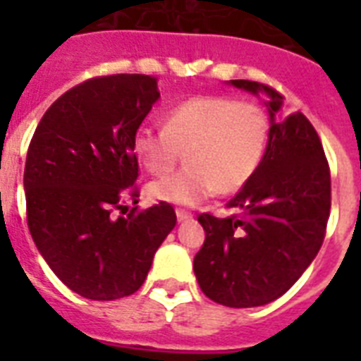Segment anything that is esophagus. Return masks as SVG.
Here are the masks:
<instances>
[{"instance_id": "esophagus-1", "label": "esophagus", "mask_w": 361, "mask_h": 361, "mask_svg": "<svg viewBox=\"0 0 361 361\" xmlns=\"http://www.w3.org/2000/svg\"><path fill=\"white\" fill-rule=\"evenodd\" d=\"M176 217H178V221H187V219H191L192 214L183 208H176Z\"/></svg>"}]
</instances>
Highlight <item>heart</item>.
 Returning a JSON list of instances; mask_svg holds the SVG:
<instances>
[{
  "mask_svg": "<svg viewBox=\"0 0 361 361\" xmlns=\"http://www.w3.org/2000/svg\"><path fill=\"white\" fill-rule=\"evenodd\" d=\"M269 116L260 104L228 95H197L166 112L164 127L140 125L133 153L149 174L174 170L185 152L187 169L149 183L155 200L192 206L217 191L238 192L266 155Z\"/></svg>",
  "mask_w": 361,
  "mask_h": 361,
  "instance_id": "1",
  "label": "heart"
}]
</instances>
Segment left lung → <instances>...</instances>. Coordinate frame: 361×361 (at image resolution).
Listing matches in <instances>:
<instances>
[{"mask_svg": "<svg viewBox=\"0 0 361 361\" xmlns=\"http://www.w3.org/2000/svg\"><path fill=\"white\" fill-rule=\"evenodd\" d=\"M269 97V140L260 169L219 219L200 214L206 240L195 255L202 292L226 307H257L290 288L317 257L331 208L330 164L311 121L302 114L274 121L283 95L268 84L231 80Z\"/></svg>", "mask_w": 361, "mask_h": 361, "instance_id": "8db88e82", "label": "left lung"}]
</instances>
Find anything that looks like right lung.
<instances>
[{"mask_svg": "<svg viewBox=\"0 0 361 361\" xmlns=\"http://www.w3.org/2000/svg\"><path fill=\"white\" fill-rule=\"evenodd\" d=\"M161 97L147 75H106L71 87L44 112L24 170L27 228L52 271L76 294H135L176 212L138 204L133 135Z\"/></svg>", "mask_w": 361, "mask_h": 361, "instance_id": "right-lung-1", "label": "right lung"}]
</instances>
